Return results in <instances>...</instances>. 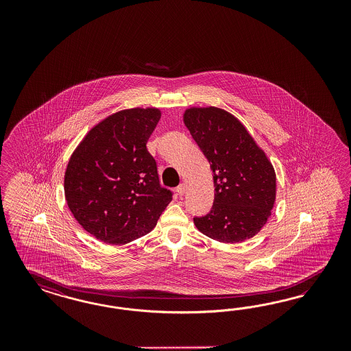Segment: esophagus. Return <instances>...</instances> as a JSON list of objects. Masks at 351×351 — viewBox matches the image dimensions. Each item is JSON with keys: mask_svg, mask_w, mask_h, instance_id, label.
Returning <instances> with one entry per match:
<instances>
[{"mask_svg": "<svg viewBox=\"0 0 351 351\" xmlns=\"http://www.w3.org/2000/svg\"><path fill=\"white\" fill-rule=\"evenodd\" d=\"M176 191H178V194H179V195H184V194H185V191H186V186H185V184H180V185L176 188Z\"/></svg>", "mask_w": 351, "mask_h": 351, "instance_id": "34e87169", "label": "esophagus"}]
</instances>
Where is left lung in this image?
I'll return each mask as SVG.
<instances>
[{"instance_id": "left-lung-1", "label": "left lung", "mask_w": 351, "mask_h": 351, "mask_svg": "<svg viewBox=\"0 0 351 351\" xmlns=\"http://www.w3.org/2000/svg\"><path fill=\"white\" fill-rule=\"evenodd\" d=\"M182 121L213 172V210L195 217L194 225L223 243L252 238L267 223L276 203L271 162L243 123L221 108L191 106Z\"/></svg>"}]
</instances>
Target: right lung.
I'll return each instance as SVG.
<instances>
[{
  "mask_svg": "<svg viewBox=\"0 0 351 351\" xmlns=\"http://www.w3.org/2000/svg\"><path fill=\"white\" fill-rule=\"evenodd\" d=\"M158 108H131L96 123L72 153L64 175L65 201L87 233L108 245L152 232L172 201L160 186L147 141Z\"/></svg>",
  "mask_w": 351,
  "mask_h": 351,
  "instance_id": "right-lung-1",
  "label": "right lung"
}]
</instances>
